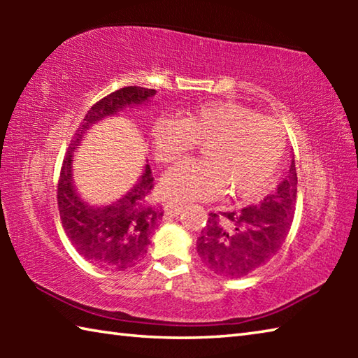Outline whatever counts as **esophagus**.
I'll use <instances>...</instances> for the list:
<instances>
[{
    "label": "esophagus",
    "mask_w": 358,
    "mask_h": 358,
    "mask_svg": "<svg viewBox=\"0 0 358 358\" xmlns=\"http://www.w3.org/2000/svg\"><path fill=\"white\" fill-rule=\"evenodd\" d=\"M164 211H166V215L178 216V215L183 213V205L177 203V202H167L164 205Z\"/></svg>",
    "instance_id": "1"
}]
</instances>
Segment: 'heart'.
Here are the masks:
<instances>
[{
  "mask_svg": "<svg viewBox=\"0 0 358 358\" xmlns=\"http://www.w3.org/2000/svg\"><path fill=\"white\" fill-rule=\"evenodd\" d=\"M151 138L161 162L178 161L205 141L203 159L180 162L161 181L164 196L178 202L211 201L226 186L232 196H254L273 178L286 147L273 118L230 102L202 104L183 120L159 117Z\"/></svg>",
  "mask_w": 358,
  "mask_h": 358,
  "instance_id": "heart-1",
  "label": "heart"
}]
</instances>
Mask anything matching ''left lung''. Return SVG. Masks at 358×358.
Listing matches in <instances>:
<instances>
[{"label":"left lung","mask_w":358,"mask_h":358,"mask_svg":"<svg viewBox=\"0 0 358 358\" xmlns=\"http://www.w3.org/2000/svg\"><path fill=\"white\" fill-rule=\"evenodd\" d=\"M296 203L295 159L276 189L262 202L237 211L210 213L197 238L199 257L213 273L243 278L280 251L292 226Z\"/></svg>","instance_id":"1"}]
</instances>
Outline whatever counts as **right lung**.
<instances>
[{"label":"right lung","mask_w":358,"mask_h":358,"mask_svg":"<svg viewBox=\"0 0 358 358\" xmlns=\"http://www.w3.org/2000/svg\"><path fill=\"white\" fill-rule=\"evenodd\" d=\"M155 94L156 90L124 87L96 102L78 126L59 173L58 210L64 232L85 260L107 271H124L141 262L147 254L151 232L159 226L164 211L151 201L153 175L148 164L137 183L117 201L107 205L88 203L76 189L74 151L87 131L99 121L126 108L148 106Z\"/></svg>","instance_id":"obj_1"}]
</instances>
